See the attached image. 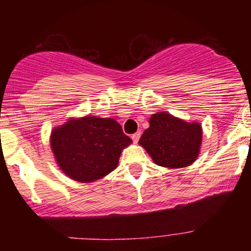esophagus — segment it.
<instances>
[{
	"instance_id": "esophagus-1",
	"label": "esophagus",
	"mask_w": 251,
	"mask_h": 251,
	"mask_svg": "<svg viewBox=\"0 0 251 251\" xmlns=\"http://www.w3.org/2000/svg\"><path fill=\"white\" fill-rule=\"evenodd\" d=\"M139 138H140V132H137V133L132 134V140H133L134 143H138Z\"/></svg>"
}]
</instances>
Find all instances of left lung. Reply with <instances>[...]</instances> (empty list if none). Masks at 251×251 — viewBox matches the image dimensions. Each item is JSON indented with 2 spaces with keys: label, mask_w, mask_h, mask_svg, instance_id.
Listing matches in <instances>:
<instances>
[{
  "label": "left lung",
  "mask_w": 251,
  "mask_h": 251,
  "mask_svg": "<svg viewBox=\"0 0 251 251\" xmlns=\"http://www.w3.org/2000/svg\"><path fill=\"white\" fill-rule=\"evenodd\" d=\"M139 145L157 165L169 169L186 168L201 152L203 128L200 123H189L168 112H157L149 120Z\"/></svg>",
  "instance_id": "8db88e82"
}]
</instances>
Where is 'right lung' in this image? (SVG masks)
I'll use <instances>...</instances> for the list:
<instances>
[{
    "instance_id": "1",
    "label": "right lung",
    "mask_w": 251,
    "mask_h": 251,
    "mask_svg": "<svg viewBox=\"0 0 251 251\" xmlns=\"http://www.w3.org/2000/svg\"><path fill=\"white\" fill-rule=\"evenodd\" d=\"M50 143L63 174L80 183H92L117 169L123 150L132 140L112 118L85 116L54 127Z\"/></svg>"
}]
</instances>
